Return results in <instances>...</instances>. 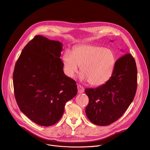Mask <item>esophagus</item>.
Here are the masks:
<instances>
[{"mask_svg": "<svg viewBox=\"0 0 150 150\" xmlns=\"http://www.w3.org/2000/svg\"><path fill=\"white\" fill-rule=\"evenodd\" d=\"M77 87H78V93L79 94H81V93H83V91H84V88H83V87L82 86V85H81L79 84V85H78Z\"/></svg>", "mask_w": 150, "mask_h": 150, "instance_id": "esophagus-1", "label": "esophagus"}]
</instances>
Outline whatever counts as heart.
<instances>
[{"instance_id": "heart-1", "label": "heart", "mask_w": 150, "mask_h": 150, "mask_svg": "<svg viewBox=\"0 0 150 150\" xmlns=\"http://www.w3.org/2000/svg\"><path fill=\"white\" fill-rule=\"evenodd\" d=\"M66 74L73 78L81 66V79L89 81L94 86L108 82L113 75L116 61V55L110 49L99 46L82 45L72 52L67 50L62 57Z\"/></svg>"}]
</instances>
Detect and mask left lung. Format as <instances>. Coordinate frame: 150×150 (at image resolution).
I'll use <instances>...</instances> for the list:
<instances>
[{
	"mask_svg": "<svg viewBox=\"0 0 150 150\" xmlns=\"http://www.w3.org/2000/svg\"><path fill=\"white\" fill-rule=\"evenodd\" d=\"M137 88V68L134 58L126 53L119 58L110 79L96 88H86L89 98L85 108L94 124L107 126L116 122L132 102Z\"/></svg>",
	"mask_w": 150,
	"mask_h": 150,
	"instance_id": "8db88e82",
	"label": "left lung"
}]
</instances>
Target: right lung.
Segmentation results:
<instances>
[{
	"label": "right lung",
	"instance_id": "1",
	"mask_svg": "<svg viewBox=\"0 0 150 150\" xmlns=\"http://www.w3.org/2000/svg\"><path fill=\"white\" fill-rule=\"evenodd\" d=\"M62 44L35 35L25 46L13 74L19 108L34 123L52 126L62 117L67 101L78 90L75 81L63 72Z\"/></svg>",
	"mask_w": 150,
	"mask_h": 150
}]
</instances>
